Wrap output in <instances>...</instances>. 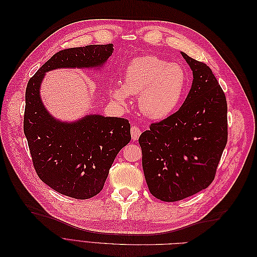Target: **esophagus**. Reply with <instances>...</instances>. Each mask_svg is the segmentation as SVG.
I'll use <instances>...</instances> for the list:
<instances>
[{
    "mask_svg": "<svg viewBox=\"0 0 257 257\" xmlns=\"http://www.w3.org/2000/svg\"><path fill=\"white\" fill-rule=\"evenodd\" d=\"M141 134H142V131L138 126H132L131 127V135H132V139H133L134 142L137 141L139 136H141Z\"/></svg>",
    "mask_w": 257,
    "mask_h": 257,
    "instance_id": "obj_1",
    "label": "esophagus"
}]
</instances>
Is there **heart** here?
<instances>
[{"label":"heart","instance_id":"b5f03b06","mask_svg":"<svg viewBox=\"0 0 257 257\" xmlns=\"http://www.w3.org/2000/svg\"><path fill=\"white\" fill-rule=\"evenodd\" d=\"M188 87V75L179 63H168L155 56H144L130 62L124 71L123 85H113L111 97L124 105L127 95H137L141 112L161 120L180 104Z\"/></svg>","mask_w":257,"mask_h":257}]
</instances>
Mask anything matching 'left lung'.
<instances>
[{
  "label": "left lung",
  "instance_id": "obj_1",
  "mask_svg": "<svg viewBox=\"0 0 257 257\" xmlns=\"http://www.w3.org/2000/svg\"><path fill=\"white\" fill-rule=\"evenodd\" d=\"M193 72L180 109L139 137L146 182L154 197L178 201L207 189L227 144V103L211 68L181 52Z\"/></svg>",
  "mask_w": 257,
  "mask_h": 257
}]
</instances>
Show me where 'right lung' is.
Instances as JSON below:
<instances>
[{
  "instance_id": "add662e5",
  "label": "right lung",
  "mask_w": 257,
  "mask_h": 257,
  "mask_svg": "<svg viewBox=\"0 0 257 257\" xmlns=\"http://www.w3.org/2000/svg\"><path fill=\"white\" fill-rule=\"evenodd\" d=\"M89 45L57 52L28 82L23 131L41 180L60 194L88 199L102 191L116 154L131 141L127 119L99 114L61 122L46 110L40 95L45 73L56 68L102 66L113 47Z\"/></svg>"
}]
</instances>
